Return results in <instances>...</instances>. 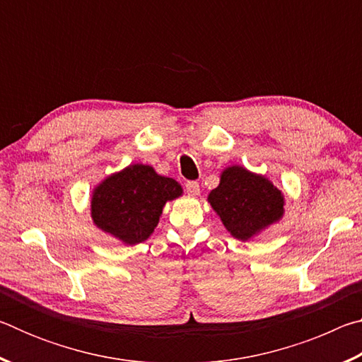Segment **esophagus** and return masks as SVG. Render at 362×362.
Instances as JSON below:
<instances>
[{"label":"esophagus","mask_w":362,"mask_h":362,"mask_svg":"<svg viewBox=\"0 0 362 362\" xmlns=\"http://www.w3.org/2000/svg\"><path fill=\"white\" fill-rule=\"evenodd\" d=\"M185 189H187V193H188L189 196H198L199 192H201L199 183L194 182V180L187 182V183H185Z\"/></svg>","instance_id":"34e87169"}]
</instances>
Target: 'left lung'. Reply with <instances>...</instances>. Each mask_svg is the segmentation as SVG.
I'll use <instances>...</instances> for the list:
<instances>
[{"label":"left lung","instance_id":"1","mask_svg":"<svg viewBox=\"0 0 362 362\" xmlns=\"http://www.w3.org/2000/svg\"><path fill=\"white\" fill-rule=\"evenodd\" d=\"M207 203L233 238L249 241L283 220L286 198L267 175L233 164L222 170Z\"/></svg>","mask_w":362,"mask_h":362}]
</instances>
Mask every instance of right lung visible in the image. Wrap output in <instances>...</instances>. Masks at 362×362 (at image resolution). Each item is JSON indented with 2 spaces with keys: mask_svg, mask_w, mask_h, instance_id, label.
Here are the masks:
<instances>
[{
  "mask_svg": "<svg viewBox=\"0 0 362 362\" xmlns=\"http://www.w3.org/2000/svg\"><path fill=\"white\" fill-rule=\"evenodd\" d=\"M182 194V185L170 177L159 175L148 164H129L94 187L90 218L100 231L134 246L148 240L168 201Z\"/></svg>",
  "mask_w": 362,
  "mask_h": 362,
  "instance_id": "obj_1",
  "label": "right lung"
}]
</instances>
